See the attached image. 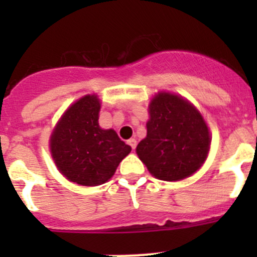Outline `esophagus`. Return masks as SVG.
I'll use <instances>...</instances> for the list:
<instances>
[{
    "instance_id": "esophagus-1",
    "label": "esophagus",
    "mask_w": 257,
    "mask_h": 257,
    "mask_svg": "<svg viewBox=\"0 0 257 257\" xmlns=\"http://www.w3.org/2000/svg\"><path fill=\"white\" fill-rule=\"evenodd\" d=\"M126 143H128L129 145H131V148H132V149H136V148H137V141H136V139H134V138H132V139H129V141L128 142H126Z\"/></svg>"
}]
</instances>
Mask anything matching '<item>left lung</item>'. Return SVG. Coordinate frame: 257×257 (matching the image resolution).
I'll use <instances>...</instances> for the list:
<instances>
[{
    "instance_id": "8db88e82",
    "label": "left lung",
    "mask_w": 257,
    "mask_h": 257,
    "mask_svg": "<svg viewBox=\"0 0 257 257\" xmlns=\"http://www.w3.org/2000/svg\"><path fill=\"white\" fill-rule=\"evenodd\" d=\"M147 138L137 147L139 159L157 179L190 177L205 162L210 147L208 125L189 102L159 93L149 105Z\"/></svg>"
}]
</instances>
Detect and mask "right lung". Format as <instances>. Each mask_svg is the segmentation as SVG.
<instances>
[{"label":"right lung","mask_w":257,"mask_h":257,"mask_svg":"<svg viewBox=\"0 0 257 257\" xmlns=\"http://www.w3.org/2000/svg\"><path fill=\"white\" fill-rule=\"evenodd\" d=\"M97 95H85L63 114L51 137V152L59 172L84 186L104 184L131 153L113 129L98 124Z\"/></svg>","instance_id":"right-lung-1"}]
</instances>
